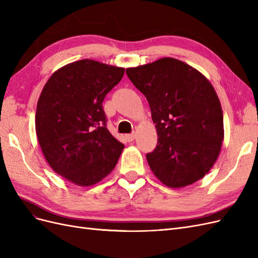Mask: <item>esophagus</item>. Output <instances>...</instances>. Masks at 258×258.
Returning <instances> with one entry per match:
<instances>
[{"instance_id": "34e87169", "label": "esophagus", "mask_w": 258, "mask_h": 258, "mask_svg": "<svg viewBox=\"0 0 258 258\" xmlns=\"http://www.w3.org/2000/svg\"><path fill=\"white\" fill-rule=\"evenodd\" d=\"M136 137H137V135L136 134H130V135H126V140L128 142H132L134 141V140L136 139Z\"/></svg>"}]
</instances>
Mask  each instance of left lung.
I'll list each match as a JSON object with an SVG mask.
<instances>
[{"label": "left lung", "mask_w": 258, "mask_h": 258, "mask_svg": "<svg viewBox=\"0 0 258 258\" xmlns=\"http://www.w3.org/2000/svg\"><path fill=\"white\" fill-rule=\"evenodd\" d=\"M126 73L146 97L157 130V146L146 155L155 176L171 188L204 177L224 140L222 105L212 84L174 58L128 68Z\"/></svg>", "instance_id": "1"}]
</instances>
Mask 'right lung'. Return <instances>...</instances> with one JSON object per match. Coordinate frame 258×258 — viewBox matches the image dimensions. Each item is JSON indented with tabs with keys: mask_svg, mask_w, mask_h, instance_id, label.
Masks as SVG:
<instances>
[{
	"mask_svg": "<svg viewBox=\"0 0 258 258\" xmlns=\"http://www.w3.org/2000/svg\"><path fill=\"white\" fill-rule=\"evenodd\" d=\"M124 69L91 59L58 69L37 101L35 131L54 172L79 186L99 183L115 168L123 144L106 128L102 102Z\"/></svg>",
	"mask_w": 258,
	"mask_h": 258,
	"instance_id": "1",
	"label": "right lung"
}]
</instances>
